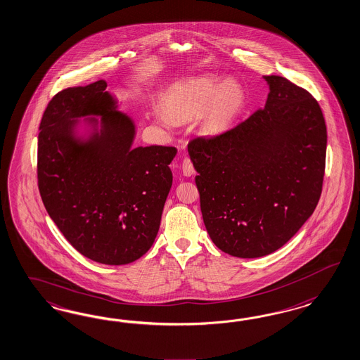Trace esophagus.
Returning a JSON list of instances; mask_svg holds the SVG:
<instances>
[{"label":"esophagus","instance_id":"esophagus-1","mask_svg":"<svg viewBox=\"0 0 360 360\" xmlns=\"http://www.w3.org/2000/svg\"><path fill=\"white\" fill-rule=\"evenodd\" d=\"M181 169H183V174H184L185 176H192L195 174V168H193V165H192V162H191L189 158H184V159H183Z\"/></svg>","mask_w":360,"mask_h":360}]
</instances>
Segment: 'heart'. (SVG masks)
<instances>
[{"mask_svg": "<svg viewBox=\"0 0 360 360\" xmlns=\"http://www.w3.org/2000/svg\"><path fill=\"white\" fill-rule=\"evenodd\" d=\"M243 91L233 80L224 82L216 76H200L175 86L165 98V114L174 122H184L204 113L210 131L224 129L239 112ZM162 120L165 121V117Z\"/></svg>", "mask_w": 360, "mask_h": 360, "instance_id": "obj_1", "label": "heart"}]
</instances>
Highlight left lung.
I'll use <instances>...</instances> for the list:
<instances>
[{
	"label": "left lung",
	"instance_id": "1",
	"mask_svg": "<svg viewBox=\"0 0 360 360\" xmlns=\"http://www.w3.org/2000/svg\"><path fill=\"white\" fill-rule=\"evenodd\" d=\"M264 79L263 109L188 144L206 230L231 257H264L284 246L322 192L328 133L319 103L285 77Z\"/></svg>",
	"mask_w": 360,
	"mask_h": 360
}]
</instances>
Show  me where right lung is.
<instances>
[{
	"mask_svg": "<svg viewBox=\"0 0 360 360\" xmlns=\"http://www.w3.org/2000/svg\"><path fill=\"white\" fill-rule=\"evenodd\" d=\"M106 82L63 89L47 105L38 135V188L63 236L84 257L121 266L154 243L172 185V146L133 147V121L115 110ZM101 115L86 144L72 139L75 119Z\"/></svg>",
	"mask_w": 360,
	"mask_h": 360,
	"instance_id": "obj_1",
	"label": "right lung"
}]
</instances>
